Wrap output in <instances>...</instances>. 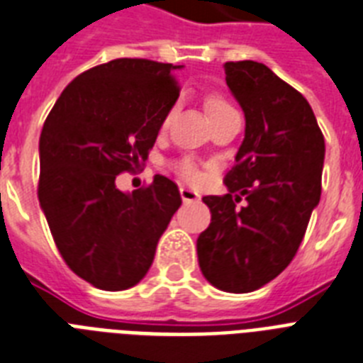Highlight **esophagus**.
<instances>
[{
    "mask_svg": "<svg viewBox=\"0 0 363 363\" xmlns=\"http://www.w3.org/2000/svg\"><path fill=\"white\" fill-rule=\"evenodd\" d=\"M179 194H182V200H184L185 203L189 202H196V200H200V194L194 191V189H189V187H179Z\"/></svg>",
    "mask_w": 363,
    "mask_h": 363,
    "instance_id": "34e87169",
    "label": "esophagus"
}]
</instances>
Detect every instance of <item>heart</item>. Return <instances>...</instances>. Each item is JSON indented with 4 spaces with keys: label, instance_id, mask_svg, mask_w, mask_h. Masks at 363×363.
Returning <instances> with one entry per match:
<instances>
[{
    "label": "heart",
    "instance_id": "b5f03b06",
    "mask_svg": "<svg viewBox=\"0 0 363 363\" xmlns=\"http://www.w3.org/2000/svg\"><path fill=\"white\" fill-rule=\"evenodd\" d=\"M206 109H208L211 121H215V118H218V116L226 115V113H230V111H235L232 106H230L228 101L224 100L223 96H218V94H211L206 98ZM178 172L184 176L185 179H194L196 176H199V170H196V167H194L191 161H182V163L178 164Z\"/></svg>",
    "mask_w": 363,
    "mask_h": 363
}]
</instances>
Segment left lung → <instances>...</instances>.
Listing matches in <instances>:
<instances>
[{
  "label": "left lung",
  "instance_id": "8db88e82",
  "mask_svg": "<svg viewBox=\"0 0 363 363\" xmlns=\"http://www.w3.org/2000/svg\"><path fill=\"white\" fill-rule=\"evenodd\" d=\"M224 72L245 113V139L224 178L228 194L203 196L211 224L196 252L211 286L250 293L298 250L321 199L325 137L306 98L263 62H226Z\"/></svg>",
  "mask_w": 363,
  "mask_h": 363
}]
</instances>
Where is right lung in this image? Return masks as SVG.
Masks as SVG:
<instances>
[{"instance_id":"right-lung-1","label":"right lung","mask_w":363,"mask_h":363,"mask_svg":"<svg viewBox=\"0 0 363 363\" xmlns=\"http://www.w3.org/2000/svg\"><path fill=\"white\" fill-rule=\"evenodd\" d=\"M176 70L148 59L91 68L61 92L42 128L40 208L68 267L98 289L139 284L182 206L164 176L133 193L115 184L148 160L179 96Z\"/></svg>"}]
</instances>
